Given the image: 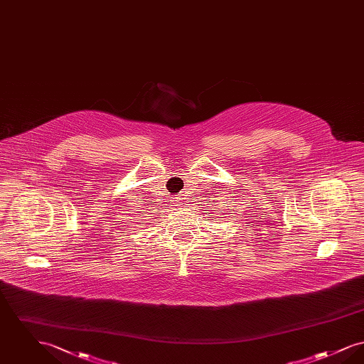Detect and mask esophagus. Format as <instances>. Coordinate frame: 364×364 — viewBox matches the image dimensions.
<instances>
[{"mask_svg": "<svg viewBox=\"0 0 364 364\" xmlns=\"http://www.w3.org/2000/svg\"><path fill=\"white\" fill-rule=\"evenodd\" d=\"M180 203H181L180 198H172V200H171V206H172V208H177Z\"/></svg>", "mask_w": 364, "mask_h": 364, "instance_id": "esophagus-1", "label": "esophagus"}]
</instances>
